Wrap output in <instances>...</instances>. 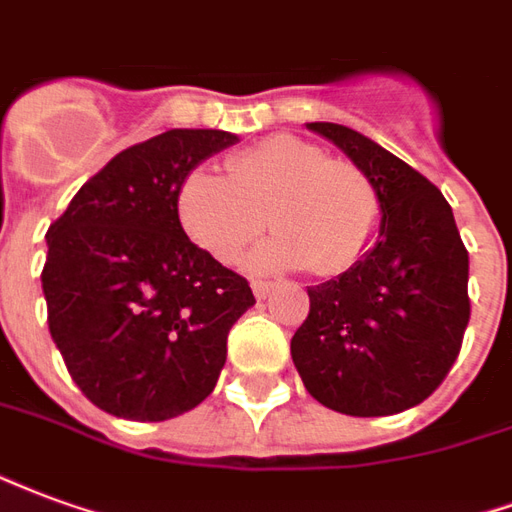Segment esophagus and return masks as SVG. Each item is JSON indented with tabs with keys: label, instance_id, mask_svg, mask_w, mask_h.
<instances>
[{
	"label": "esophagus",
	"instance_id": "obj_1",
	"mask_svg": "<svg viewBox=\"0 0 512 512\" xmlns=\"http://www.w3.org/2000/svg\"><path fill=\"white\" fill-rule=\"evenodd\" d=\"M251 289H253V294L259 297V300H264V297L272 292V283L270 281H253Z\"/></svg>",
	"mask_w": 512,
	"mask_h": 512
}]
</instances>
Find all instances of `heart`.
Returning a JSON list of instances; mask_svg holds the SVG:
<instances>
[{"instance_id":"heart-1","label":"heart","mask_w":512,"mask_h":512,"mask_svg":"<svg viewBox=\"0 0 512 512\" xmlns=\"http://www.w3.org/2000/svg\"><path fill=\"white\" fill-rule=\"evenodd\" d=\"M174 212L193 245L231 264L267 226L278 229L248 259L256 272L313 267L343 275L379 240L384 207L368 171L300 136H270L226 160V177L193 169Z\"/></svg>"}]
</instances>
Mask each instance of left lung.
Masks as SVG:
<instances>
[{
    "instance_id": "8db88e82",
    "label": "left lung",
    "mask_w": 512,
    "mask_h": 512,
    "mask_svg": "<svg viewBox=\"0 0 512 512\" xmlns=\"http://www.w3.org/2000/svg\"><path fill=\"white\" fill-rule=\"evenodd\" d=\"M368 171L382 196L379 240L357 267L308 286L292 338L305 390L327 409L384 417L423 404L450 374L469 324V253L434 182L363 133L308 122Z\"/></svg>"
}]
</instances>
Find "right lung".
Returning <instances> with one entry per match:
<instances>
[{
	"label": "right lung",
	"mask_w": 512,
	"mask_h": 512,
	"mask_svg": "<svg viewBox=\"0 0 512 512\" xmlns=\"http://www.w3.org/2000/svg\"><path fill=\"white\" fill-rule=\"evenodd\" d=\"M237 141L166 130L122 149L48 226V330L78 390L114 417L160 423L199 406L226 363L248 281L193 245L179 179Z\"/></svg>",
	"instance_id": "add662e5"
}]
</instances>
